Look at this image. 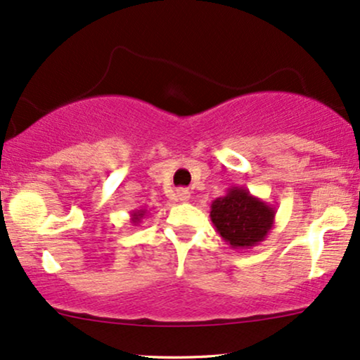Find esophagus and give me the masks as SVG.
<instances>
[{"label": "esophagus", "instance_id": "34e87169", "mask_svg": "<svg viewBox=\"0 0 360 360\" xmlns=\"http://www.w3.org/2000/svg\"><path fill=\"white\" fill-rule=\"evenodd\" d=\"M177 199H179L181 202H188L191 199V193L188 189H177Z\"/></svg>", "mask_w": 360, "mask_h": 360}]
</instances>
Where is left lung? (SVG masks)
Masks as SVG:
<instances>
[{
    "mask_svg": "<svg viewBox=\"0 0 360 360\" xmlns=\"http://www.w3.org/2000/svg\"><path fill=\"white\" fill-rule=\"evenodd\" d=\"M211 221L217 234L233 249H251L267 238L274 226L276 207L249 193V189H227L211 204Z\"/></svg>",
    "mask_w": 360,
    "mask_h": 360,
    "instance_id": "8db88e82",
    "label": "left lung"
}]
</instances>
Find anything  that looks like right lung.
Here are the masks:
<instances>
[{
	"label": "right lung",
	"instance_id": "1",
	"mask_svg": "<svg viewBox=\"0 0 360 360\" xmlns=\"http://www.w3.org/2000/svg\"><path fill=\"white\" fill-rule=\"evenodd\" d=\"M146 216V209L141 207V209H136V211L131 212V222H133L134 226H138L141 221H143V217Z\"/></svg>",
	"mask_w": 360,
	"mask_h": 360
}]
</instances>
